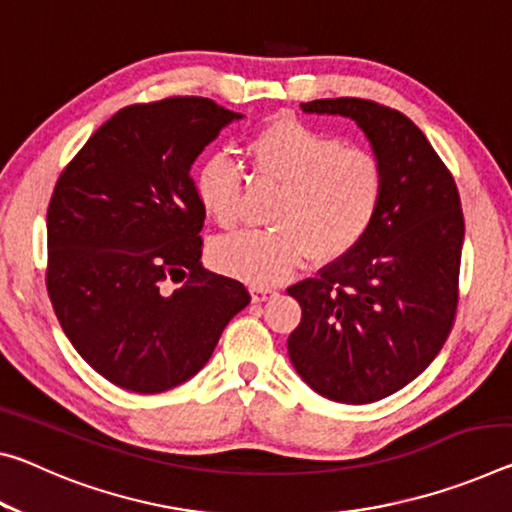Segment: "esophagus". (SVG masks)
<instances>
[{"instance_id": "obj_1", "label": "esophagus", "mask_w": 512, "mask_h": 512, "mask_svg": "<svg viewBox=\"0 0 512 512\" xmlns=\"http://www.w3.org/2000/svg\"><path fill=\"white\" fill-rule=\"evenodd\" d=\"M275 294H278V289L275 287H269V285H250V296H253L255 303H262V300H269L273 298Z\"/></svg>"}]
</instances>
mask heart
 I'll return each mask as SVG.
<instances>
[{
	"mask_svg": "<svg viewBox=\"0 0 512 512\" xmlns=\"http://www.w3.org/2000/svg\"><path fill=\"white\" fill-rule=\"evenodd\" d=\"M255 180L282 189L273 230L239 232L216 241L221 271L255 285L289 278L307 257L337 259L358 243L385 198V168L362 145L294 118L264 125L246 143ZM196 196L214 221L232 230L241 223L246 173L227 154H214L196 170Z\"/></svg>",
	"mask_w": 512,
	"mask_h": 512,
	"instance_id": "b5f03b06",
	"label": "heart"
}]
</instances>
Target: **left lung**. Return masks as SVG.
Masks as SVG:
<instances>
[{"label":"left lung","mask_w":512,"mask_h":512,"mask_svg":"<svg viewBox=\"0 0 512 512\" xmlns=\"http://www.w3.org/2000/svg\"><path fill=\"white\" fill-rule=\"evenodd\" d=\"M300 107L364 129L385 168V198L346 255L287 289L303 307L289 358L326 399L373 403L415 380L456 323L465 241L458 186L401 111L362 97Z\"/></svg>","instance_id":"left-lung-1"}]
</instances>
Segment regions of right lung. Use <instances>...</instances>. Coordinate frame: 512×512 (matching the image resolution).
Returning <instances> with one entry per match:
<instances>
[{
  "instance_id": "add662e5",
  "label": "right lung",
  "mask_w": 512,
  "mask_h": 512,
  "mask_svg": "<svg viewBox=\"0 0 512 512\" xmlns=\"http://www.w3.org/2000/svg\"><path fill=\"white\" fill-rule=\"evenodd\" d=\"M234 118L207 97L129 104L56 180L47 294L75 351L113 385L159 394L196 376L250 303L243 282L200 266L205 207L191 175Z\"/></svg>"
}]
</instances>
